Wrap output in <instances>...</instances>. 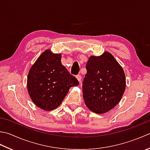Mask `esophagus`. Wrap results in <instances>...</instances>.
<instances>
[{
    "label": "esophagus",
    "mask_w": 150,
    "mask_h": 150,
    "mask_svg": "<svg viewBox=\"0 0 150 150\" xmlns=\"http://www.w3.org/2000/svg\"><path fill=\"white\" fill-rule=\"evenodd\" d=\"M76 77H77V80L79 81V83H81V76L80 75H78L76 76Z\"/></svg>",
    "instance_id": "esophagus-1"
}]
</instances>
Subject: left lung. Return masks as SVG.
Wrapping results in <instances>:
<instances>
[{"label": "left lung", "instance_id": "obj_1", "mask_svg": "<svg viewBox=\"0 0 150 150\" xmlns=\"http://www.w3.org/2000/svg\"><path fill=\"white\" fill-rule=\"evenodd\" d=\"M83 83L85 104L92 112L103 114L121 100L125 89V76L121 66L110 52L91 56L86 63Z\"/></svg>", "mask_w": 150, "mask_h": 150}]
</instances>
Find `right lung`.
I'll use <instances>...</instances> for the list:
<instances>
[{
    "label": "right lung",
    "mask_w": 150,
    "mask_h": 150,
    "mask_svg": "<svg viewBox=\"0 0 150 150\" xmlns=\"http://www.w3.org/2000/svg\"><path fill=\"white\" fill-rule=\"evenodd\" d=\"M61 57V54L46 50L29 70L28 94L34 103L44 110L59 107L70 88L79 85L77 79L62 64Z\"/></svg>",
    "instance_id": "1"
}]
</instances>
